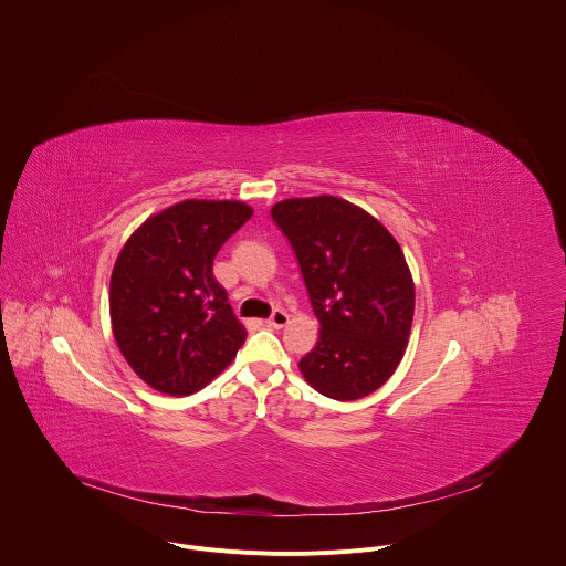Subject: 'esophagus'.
Instances as JSON below:
<instances>
[{"label":"esophagus","instance_id":"esophagus-1","mask_svg":"<svg viewBox=\"0 0 566 566\" xmlns=\"http://www.w3.org/2000/svg\"><path fill=\"white\" fill-rule=\"evenodd\" d=\"M287 323H290V316L283 310H274V314L268 318V326H274V328H283Z\"/></svg>","mask_w":566,"mask_h":566}]
</instances>
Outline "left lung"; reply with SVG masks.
<instances>
[{"mask_svg": "<svg viewBox=\"0 0 566 566\" xmlns=\"http://www.w3.org/2000/svg\"><path fill=\"white\" fill-rule=\"evenodd\" d=\"M270 213L296 252L321 323L301 375L335 401L373 395L401 364L413 321L401 245L375 216L328 193L285 198Z\"/></svg>", "mask_w": 566, "mask_h": 566, "instance_id": "1", "label": "left lung"}]
</instances>
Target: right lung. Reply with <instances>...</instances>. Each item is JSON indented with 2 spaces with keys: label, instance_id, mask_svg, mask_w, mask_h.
I'll use <instances>...</instances> for the list:
<instances>
[{
  "label": "right lung",
  "instance_id": "obj_1",
  "mask_svg": "<svg viewBox=\"0 0 566 566\" xmlns=\"http://www.w3.org/2000/svg\"><path fill=\"white\" fill-rule=\"evenodd\" d=\"M252 216L240 200H182L122 245L108 310L119 353L153 390L187 397L238 355L245 328L213 276L222 243Z\"/></svg>",
  "mask_w": 566,
  "mask_h": 566
}]
</instances>
